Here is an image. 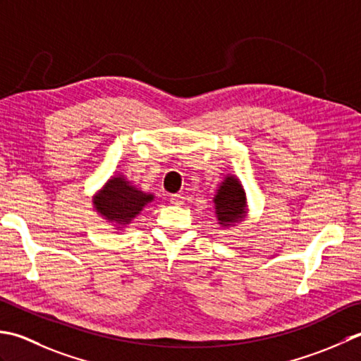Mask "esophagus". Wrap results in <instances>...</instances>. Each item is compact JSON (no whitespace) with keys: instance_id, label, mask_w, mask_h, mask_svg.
Segmentation results:
<instances>
[{"instance_id":"1","label":"esophagus","mask_w":361,"mask_h":361,"mask_svg":"<svg viewBox=\"0 0 361 361\" xmlns=\"http://www.w3.org/2000/svg\"><path fill=\"white\" fill-rule=\"evenodd\" d=\"M170 201H171V204H174V205H182V204H183V196H180V195H171Z\"/></svg>"}]
</instances>
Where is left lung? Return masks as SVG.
Returning <instances> with one entry per match:
<instances>
[{
    "instance_id": "1",
    "label": "left lung",
    "mask_w": 361,
    "mask_h": 361,
    "mask_svg": "<svg viewBox=\"0 0 361 361\" xmlns=\"http://www.w3.org/2000/svg\"><path fill=\"white\" fill-rule=\"evenodd\" d=\"M215 213L221 226L229 227L246 216V193L235 176H226L213 197Z\"/></svg>"
}]
</instances>
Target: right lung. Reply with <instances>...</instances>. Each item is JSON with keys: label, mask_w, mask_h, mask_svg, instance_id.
I'll list each match as a JSON object with an SVG mask.
<instances>
[{"label": "right lung", "mask_w": 361, "mask_h": 361, "mask_svg": "<svg viewBox=\"0 0 361 361\" xmlns=\"http://www.w3.org/2000/svg\"><path fill=\"white\" fill-rule=\"evenodd\" d=\"M151 201H154V195L135 188L123 176H114L93 197V205L102 218H106L109 223H114L116 229H121Z\"/></svg>", "instance_id": "add662e5"}]
</instances>
